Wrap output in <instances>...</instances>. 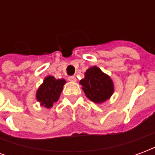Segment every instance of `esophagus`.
I'll return each instance as SVG.
<instances>
[{
	"mask_svg": "<svg viewBox=\"0 0 155 155\" xmlns=\"http://www.w3.org/2000/svg\"><path fill=\"white\" fill-rule=\"evenodd\" d=\"M68 80L70 81H71V82H76V78H75V76H74V75L70 76V77L68 78Z\"/></svg>",
	"mask_w": 155,
	"mask_h": 155,
	"instance_id": "1",
	"label": "esophagus"
}]
</instances>
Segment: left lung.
Segmentation results:
<instances>
[{
	"label": "left lung",
	"instance_id": "1",
	"mask_svg": "<svg viewBox=\"0 0 155 155\" xmlns=\"http://www.w3.org/2000/svg\"><path fill=\"white\" fill-rule=\"evenodd\" d=\"M80 84L86 97L96 104H103L114 92V82L110 76L98 66H91L86 70Z\"/></svg>",
	"mask_w": 155,
	"mask_h": 155
}]
</instances>
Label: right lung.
<instances>
[{
    "label": "right lung",
    "mask_w": 155,
    "mask_h": 155,
    "mask_svg": "<svg viewBox=\"0 0 155 155\" xmlns=\"http://www.w3.org/2000/svg\"><path fill=\"white\" fill-rule=\"evenodd\" d=\"M65 83L66 81L64 79L56 80L51 75L45 78L43 83L39 86L35 94L36 101L40 103L41 106L47 109L52 107L54 103L59 100Z\"/></svg>",
    "instance_id": "1"
}]
</instances>
